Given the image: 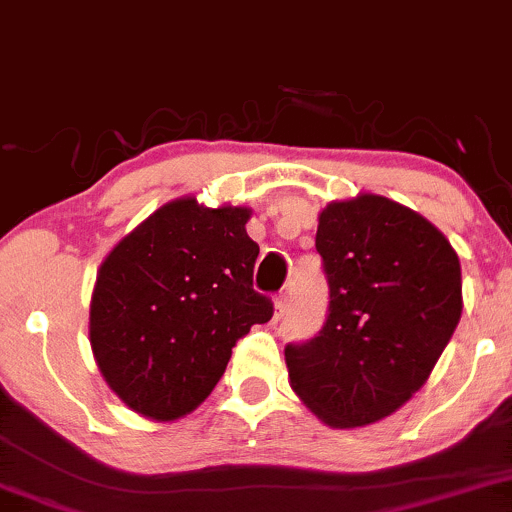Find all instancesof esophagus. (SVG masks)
<instances>
[{
	"instance_id": "34e87169",
	"label": "esophagus",
	"mask_w": 512,
	"mask_h": 512,
	"mask_svg": "<svg viewBox=\"0 0 512 512\" xmlns=\"http://www.w3.org/2000/svg\"><path fill=\"white\" fill-rule=\"evenodd\" d=\"M286 307H288V295L279 293L274 298V322H279V319L283 317V312H286Z\"/></svg>"
}]
</instances>
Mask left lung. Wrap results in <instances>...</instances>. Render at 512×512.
<instances>
[{
  "label": "left lung",
  "instance_id": "obj_1",
  "mask_svg": "<svg viewBox=\"0 0 512 512\" xmlns=\"http://www.w3.org/2000/svg\"><path fill=\"white\" fill-rule=\"evenodd\" d=\"M317 219L329 317L312 341L286 346L288 381L326 427H367L422 389L451 341L460 260L432 221L384 195L334 200Z\"/></svg>",
  "mask_w": 512,
  "mask_h": 512
}]
</instances>
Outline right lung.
Segmentation results:
<instances>
[{"label":"right lung","mask_w":512,"mask_h":512,"mask_svg":"<svg viewBox=\"0 0 512 512\" xmlns=\"http://www.w3.org/2000/svg\"><path fill=\"white\" fill-rule=\"evenodd\" d=\"M245 205L166 202L126 233L97 269L90 348L133 412L174 422L214 391L238 338L272 319L252 291L260 255Z\"/></svg>","instance_id":"right-lung-1"}]
</instances>
